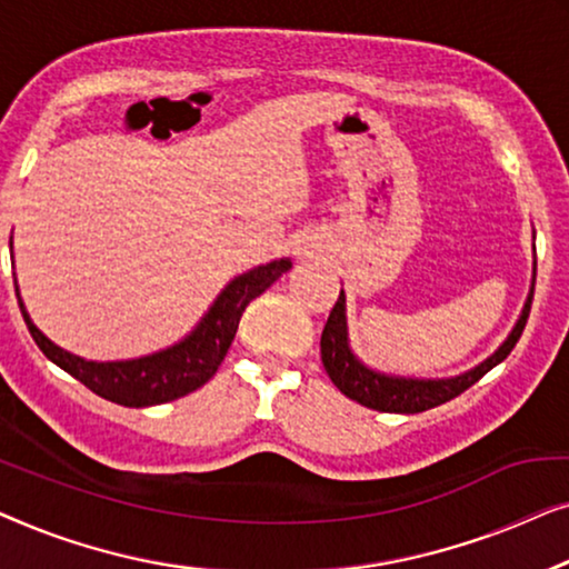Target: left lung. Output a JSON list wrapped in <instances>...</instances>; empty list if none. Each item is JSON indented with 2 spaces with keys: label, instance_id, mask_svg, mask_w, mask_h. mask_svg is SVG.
<instances>
[{
  "label": "left lung",
  "instance_id": "1",
  "mask_svg": "<svg viewBox=\"0 0 569 569\" xmlns=\"http://www.w3.org/2000/svg\"><path fill=\"white\" fill-rule=\"evenodd\" d=\"M533 281H536V268H533ZM531 301H533V291L528 296L523 315L513 327V332H510V338L502 342L498 353L487 358L482 366H477L475 371L463 376H456V379L420 381V379H395V376L376 373L350 353L348 330H346V296L340 291V299L335 301V307L330 311V317H327V325L322 330V340H319L325 371L342 395L356 399L358 405L368 407V410L407 412V415L426 412L430 407H438L448 402V399L459 397L461 391L475 387L487 371H492L495 366L506 361L510 350L516 348V342L521 340L528 311H531Z\"/></svg>",
  "mask_w": 569,
  "mask_h": 569
}]
</instances>
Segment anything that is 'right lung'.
Wrapping results in <instances>:
<instances>
[{"label":"right lung","mask_w":569,"mask_h":569,"mask_svg":"<svg viewBox=\"0 0 569 569\" xmlns=\"http://www.w3.org/2000/svg\"><path fill=\"white\" fill-rule=\"evenodd\" d=\"M288 268H291V260H273L268 266H260L250 270V273L234 278L223 288V293L216 299L211 311H208L203 322L198 325V330L188 340L157 356L139 358V361H82V358L67 353V350H61L51 340L43 338L38 327L30 322L26 309H22V301L18 303L36 346L43 350L48 361L63 368V371L74 376L77 381H82L94 395L108 399V402L123 407H151L172 402V399H180L190 395V391L201 389L219 371L223 356L229 353L231 340H234L247 303L273 286ZM14 293H18V288H14Z\"/></svg>","instance_id":"obj_1"}]
</instances>
